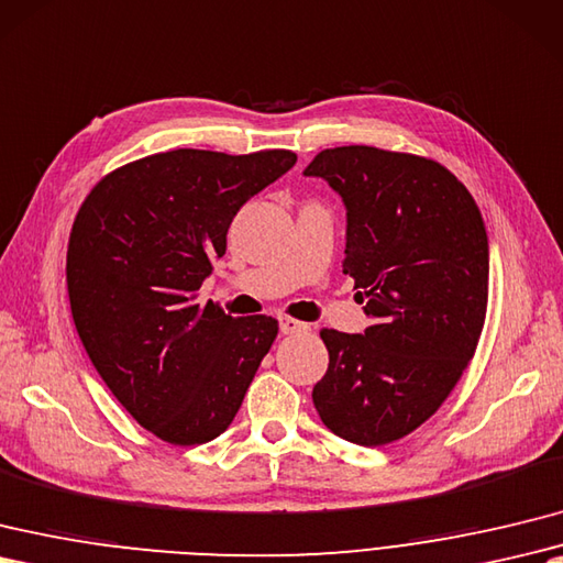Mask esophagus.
I'll return each instance as SVG.
<instances>
[{"instance_id": "1", "label": "esophagus", "mask_w": 563, "mask_h": 563, "mask_svg": "<svg viewBox=\"0 0 563 563\" xmlns=\"http://www.w3.org/2000/svg\"><path fill=\"white\" fill-rule=\"evenodd\" d=\"M280 331L285 335H295V333H307L311 331V325L305 321H297L292 317H280Z\"/></svg>"}]
</instances>
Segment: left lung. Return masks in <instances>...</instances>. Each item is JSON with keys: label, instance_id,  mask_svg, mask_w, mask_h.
<instances>
[{"label": "left lung", "instance_id": "8db88e82", "mask_svg": "<svg viewBox=\"0 0 563 563\" xmlns=\"http://www.w3.org/2000/svg\"><path fill=\"white\" fill-rule=\"evenodd\" d=\"M305 175L341 194L343 273L372 317L364 333L321 331L329 369L313 408L341 439L384 446L427 422L475 355L489 297L485 222L463 181L422 155L325 148Z\"/></svg>", "mask_w": 563, "mask_h": 563}]
</instances>
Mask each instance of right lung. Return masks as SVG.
I'll list each match as a JSON object with an SVG mask.
<instances>
[{
    "instance_id": "1",
    "label": "right lung",
    "mask_w": 563,
    "mask_h": 563,
    "mask_svg": "<svg viewBox=\"0 0 563 563\" xmlns=\"http://www.w3.org/2000/svg\"><path fill=\"white\" fill-rule=\"evenodd\" d=\"M295 163L283 148L155 153L104 175L78 208L67 250L78 338L114 398L167 443L220 437L276 341L273 317L232 319L196 292L232 218Z\"/></svg>"
}]
</instances>
